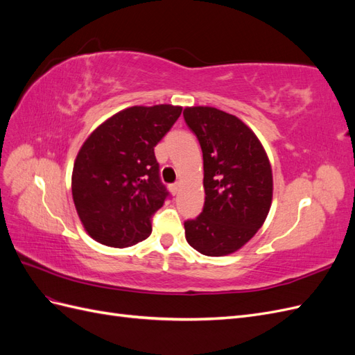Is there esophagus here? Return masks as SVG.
<instances>
[{"mask_svg":"<svg viewBox=\"0 0 355 355\" xmlns=\"http://www.w3.org/2000/svg\"><path fill=\"white\" fill-rule=\"evenodd\" d=\"M179 187H180V185L178 184V182H176V184H171V185H170V191H171V194H175V196H176L178 192H179Z\"/></svg>","mask_w":355,"mask_h":355,"instance_id":"esophagus-1","label":"esophagus"}]
</instances>
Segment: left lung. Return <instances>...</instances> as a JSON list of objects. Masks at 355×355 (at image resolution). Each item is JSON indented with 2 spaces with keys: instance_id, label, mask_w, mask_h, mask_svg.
<instances>
[{
  "instance_id": "1",
  "label": "left lung",
  "mask_w": 355,
  "mask_h": 355,
  "mask_svg": "<svg viewBox=\"0 0 355 355\" xmlns=\"http://www.w3.org/2000/svg\"><path fill=\"white\" fill-rule=\"evenodd\" d=\"M204 166V207L185 222L191 247L206 256L240 250L259 230L272 202V168L259 139L240 118L211 106L185 108Z\"/></svg>"
}]
</instances>
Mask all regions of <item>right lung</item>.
Returning <instances> with one entry per match:
<instances>
[{
	"label": "right lung",
	"instance_id": "add662e5",
	"mask_svg": "<svg viewBox=\"0 0 355 355\" xmlns=\"http://www.w3.org/2000/svg\"><path fill=\"white\" fill-rule=\"evenodd\" d=\"M182 106H130L85 139L72 170V198L84 230L110 247H130L153 231V214L168 192L161 184L155 145Z\"/></svg>",
	"mask_w": 355,
	"mask_h": 355
}]
</instances>
